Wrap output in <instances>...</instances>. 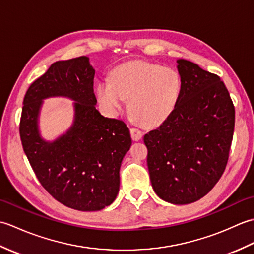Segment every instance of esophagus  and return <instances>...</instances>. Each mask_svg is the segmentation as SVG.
<instances>
[{
	"mask_svg": "<svg viewBox=\"0 0 254 254\" xmlns=\"http://www.w3.org/2000/svg\"><path fill=\"white\" fill-rule=\"evenodd\" d=\"M130 132H131V137H132L133 141H136L137 142V141H139V139L143 137V133H142L141 130H138V128L132 127L131 130H130Z\"/></svg>",
	"mask_w": 254,
	"mask_h": 254,
	"instance_id": "esophagus-1",
	"label": "esophagus"
}]
</instances>
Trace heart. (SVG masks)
Wrapping results in <instances>:
<instances>
[{
	"instance_id": "1",
	"label": "heart",
	"mask_w": 254,
	"mask_h": 254,
	"mask_svg": "<svg viewBox=\"0 0 254 254\" xmlns=\"http://www.w3.org/2000/svg\"><path fill=\"white\" fill-rule=\"evenodd\" d=\"M97 97L107 110L116 112L128 100V112L145 127H158L175 111L182 93V80L175 69L134 60L117 66L111 79L97 85Z\"/></svg>"
}]
</instances>
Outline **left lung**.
<instances>
[{
  "label": "left lung",
  "mask_w": 254,
  "mask_h": 254,
  "mask_svg": "<svg viewBox=\"0 0 254 254\" xmlns=\"http://www.w3.org/2000/svg\"><path fill=\"white\" fill-rule=\"evenodd\" d=\"M182 93L175 111L145 134L150 182L166 202L183 205L212 190L227 165L235 107L224 82L180 59Z\"/></svg>",
  "instance_id": "8db88e82"
}]
</instances>
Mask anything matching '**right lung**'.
<instances>
[{"mask_svg":"<svg viewBox=\"0 0 254 254\" xmlns=\"http://www.w3.org/2000/svg\"><path fill=\"white\" fill-rule=\"evenodd\" d=\"M95 69L87 57L58 61L32 83L24 98L19 134L38 180L57 201L77 210H100L117 197L120 167L132 139L127 124L96 109ZM73 99L74 122L53 142L37 128L42 99Z\"/></svg>","mask_w":254,"mask_h":254,"instance_id":"add662e5","label":"right lung"}]
</instances>
